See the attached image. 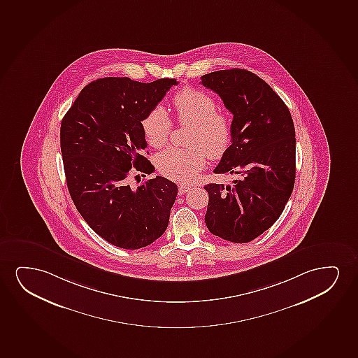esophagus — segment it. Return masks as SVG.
<instances>
[{"label": "esophagus", "instance_id": "esophagus-1", "mask_svg": "<svg viewBox=\"0 0 358 358\" xmlns=\"http://www.w3.org/2000/svg\"><path fill=\"white\" fill-rule=\"evenodd\" d=\"M189 189H191V187L182 185V186L178 187V194H185L187 192H189Z\"/></svg>", "mask_w": 358, "mask_h": 358}]
</instances>
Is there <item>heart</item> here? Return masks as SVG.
I'll list each match as a JSON object with an SVG mask.
<instances>
[{
    "mask_svg": "<svg viewBox=\"0 0 358 358\" xmlns=\"http://www.w3.org/2000/svg\"><path fill=\"white\" fill-rule=\"evenodd\" d=\"M173 107L177 122L191 126L186 144L189 148H169L155 158L157 169L172 181L188 183L195 180L206 157L222 158L232 140V120L228 113L217 109L209 93L186 87L175 94ZM145 140L154 148H162L171 135L172 121L165 109L154 107L142 120Z\"/></svg>",
    "mask_w": 358,
    "mask_h": 358,
    "instance_id": "b5f03b06",
    "label": "heart"
}]
</instances>
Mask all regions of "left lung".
<instances>
[{"label": "left lung", "instance_id": "obj_1", "mask_svg": "<svg viewBox=\"0 0 358 358\" xmlns=\"http://www.w3.org/2000/svg\"><path fill=\"white\" fill-rule=\"evenodd\" d=\"M200 84L233 114L232 144L215 173H241L231 186L210 183L205 223L216 237L248 243L283 213L295 182V129L288 107L268 84L245 69L217 70Z\"/></svg>", "mask_w": 358, "mask_h": 358}]
</instances>
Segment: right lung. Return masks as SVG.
Masks as SVG:
<instances>
[{"label": "right lung", "mask_w": 358, "mask_h": 358, "mask_svg": "<svg viewBox=\"0 0 358 358\" xmlns=\"http://www.w3.org/2000/svg\"><path fill=\"white\" fill-rule=\"evenodd\" d=\"M175 79L138 83L104 78L85 86L61 125L66 186L76 209L98 236L136 250L163 236L177 186L157 176L131 187V169L152 173L142 120ZM143 176V175H142Z\"/></svg>", "instance_id": "add662e5"}]
</instances>
